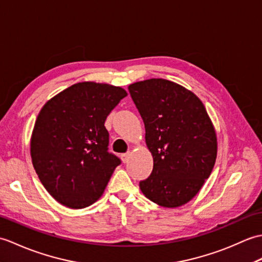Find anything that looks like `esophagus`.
Instances as JSON below:
<instances>
[{
    "mask_svg": "<svg viewBox=\"0 0 262 262\" xmlns=\"http://www.w3.org/2000/svg\"><path fill=\"white\" fill-rule=\"evenodd\" d=\"M130 152H126V154H122L121 155V159H122V161H123L124 162V164H125V162H127V160H129V158H130Z\"/></svg>",
    "mask_w": 262,
    "mask_h": 262,
    "instance_id": "1",
    "label": "esophagus"
}]
</instances>
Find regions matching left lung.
I'll return each instance as SVG.
<instances>
[{"mask_svg":"<svg viewBox=\"0 0 262 262\" xmlns=\"http://www.w3.org/2000/svg\"><path fill=\"white\" fill-rule=\"evenodd\" d=\"M129 92L154 158V169L139 184L140 189L160 206H182L199 193L216 160V133L204 104L162 78L131 84Z\"/></svg>","mask_w":262,"mask_h":262,"instance_id":"left-lung-1","label":"left lung"}]
</instances>
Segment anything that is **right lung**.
I'll return each instance as SVG.
<instances>
[{
    "instance_id": "right-lung-1",
    "label": "right lung",
    "mask_w": 262,
    "mask_h": 262,
    "mask_svg": "<svg viewBox=\"0 0 262 262\" xmlns=\"http://www.w3.org/2000/svg\"><path fill=\"white\" fill-rule=\"evenodd\" d=\"M127 93L83 82L45 104L34 123L30 152L43 187L61 205L84 208L102 196L120 158L108 152L107 115Z\"/></svg>"
}]
</instances>
